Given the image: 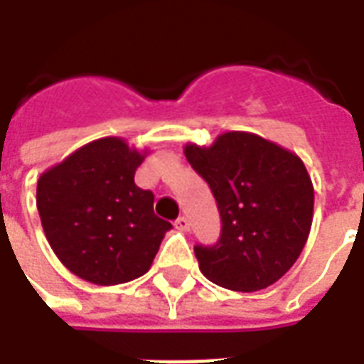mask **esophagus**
Masks as SVG:
<instances>
[{"instance_id": "1", "label": "esophagus", "mask_w": 364, "mask_h": 364, "mask_svg": "<svg viewBox=\"0 0 364 364\" xmlns=\"http://www.w3.org/2000/svg\"><path fill=\"white\" fill-rule=\"evenodd\" d=\"M189 226H191V222L187 216H179V218L175 220V228L181 230V232H187V230H189Z\"/></svg>"}]
</instances>
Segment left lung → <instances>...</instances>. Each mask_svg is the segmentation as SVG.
Returning a JSON list of instances; mask_svg holds the SVG:
<instances>
[{
  "label": "left lung",
  "mask_w": 364,
  "mask_h": 364,
  "mask_svg": "<svg viewBox=\"0 0 364 364\" xmlns=\"http://www.w3.org/2000/svg\"><path fill=\"white\" fill-rule=\"evenodd\" d=\"M185 158L218 203L222 234L195 247L198 269L218 287L267 289L302 253L314 218V185L294 151L253 132L230 130L210 146L189 142Z\"/></svg>",
  "instance_id": "obj_1"
}]
</instances>
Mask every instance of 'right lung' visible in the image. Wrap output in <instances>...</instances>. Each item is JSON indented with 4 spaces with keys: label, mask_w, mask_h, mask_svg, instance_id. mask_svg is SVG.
Returning <instances> with one entry per match:
<instances>
[{
    "label": "right lung",
    "mask_w": 364,
    "mask_h": 364,
    "mask_svg": "<svg viewBox=\"0 0 364 364\" xmlns=\"http://www.w3.org/2000/svg\"><path fill=\"white\" fill-rule=\"evenodd\" d=\"M146 156L124 138L105 136L38 177L44 236L62 265L83 281L112 287L142 277L171 228L154 214L151 191L134 183Z\"/></svg>",
    "instance_id": "1"
}]
</instances>
